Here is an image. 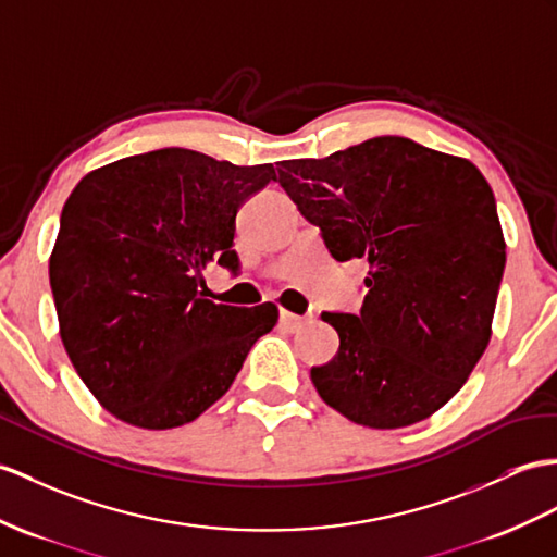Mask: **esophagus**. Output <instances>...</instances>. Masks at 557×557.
<instances>
[{
	"mask_svg": "<svg viewBox=\"0 0 557 557\" xmlns=\"http://www.w3.org/2000/svg\"><path fill=\"white\" fill-rule=\"evenodd\" d=\"M309 321H311V317H297V314H293V311H288V309H281V323L286 325V329H290V331H297V329H300V325H305Z\"/></svg>",
	"mask_w": 557,
	"mask_h": 557,
	"instance_id": "esophagus-1",
	"label": "esophagus"
}]
</instances>
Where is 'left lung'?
Returning <instances> with one entry per match:
<instances>
[{
	"mask_svg": "<svg viewBox=\"0 0 557 557\" xmlns=\"http://www.w3.org/2000/svg\"><path fill=\"white\" fill-rule=\"evenodd\" d=\"M276 170L335 260L369 262L359 314H321L341 347L311 383L366 428L425 420L463 387L492 337L506 267L492 186L470 160L406 137Z\"/></svg>",
	"mask_w": 557,
	"mask_h": 557,
	"instance_id": "8db88e82",
	"label": "left lung"
}]
</instances>
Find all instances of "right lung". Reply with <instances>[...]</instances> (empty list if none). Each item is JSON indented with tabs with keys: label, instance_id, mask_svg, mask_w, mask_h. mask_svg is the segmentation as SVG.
<instances>
[{
	"label": "right lung",
	"instance_id": "obj_1",
	"mask_svg": "<svg viewBox=\"0 0 557 557\" xmlns=\"http://www.w3.org/2000/svg\"><path fill=\"white\" fill-rule=\"evenodd\" d=\"M274 180V165L158 148L73 188L49 281L63 347L106 411L170 430L226 395L278 309L214 305L202 269H238V208Z\"/></svg>",
	"mask_w": 557,
	"mask_h": 557
}]
</instances>
